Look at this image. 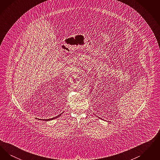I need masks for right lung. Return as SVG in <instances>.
<instances>
[{"mask_svg": "<svg viewBox=\"0 0 160 160\" xmlns=\"http://www.w3.org/2000/svg\"><path fill=\"white\" fill-rule=\"evenodd\" d=\"M62 113L59 114V115H58V116H56V117H54V118H51V119H38V118H37V119H39V120H42V121H52V120H53V119H56V118H58V117H59V116H61V114H62Z\"/></svg>", "mask_w": 160, "mask_h": 160, "instance_id": "obj_1", "label": "right lung"}]
</instances>
